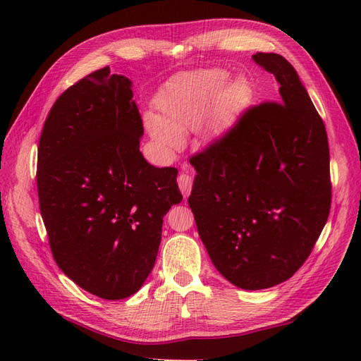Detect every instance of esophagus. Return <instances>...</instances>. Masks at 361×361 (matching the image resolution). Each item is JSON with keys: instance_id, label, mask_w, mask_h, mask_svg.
Returning <instances> with one entry per match:
<instances>
[{"instance_id": "obj_1", "label": "esophagus", "mask_w": 361, "mask_h": 361, "mask_svg": "<svg viewBox=\"0 0 361 361\" xmlns=\"http://www.w3.org/2000/svg\"><path fill=\"white\" fill-rule=\"evenodd\" d=\"M178 186L183 197H189L190 190H192V176H190L188 172H181L178 175Z\"/></svg>"}]
</instances>
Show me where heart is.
Instances as JSON below:
<instances>
[{
    "label": "heart",
    "instance_id": "1",
    "mask_svg": "<svg viewBox=\"0 0 361 361\" xmlns=\"http://www.w3.org/2000/svg\"><path fill=\"white\" fill-rule=\"evenodd\" d=\"M224 70H202L169 82L157 99L161 111L145 114V127L158 144L167 149H178L181 135L206 122L209 137H221L239 121L251 101V88L245 79L228 82Z\"/></svg>",
    "mask_w": 361,
    "mask_h": 361
}]
</instances>
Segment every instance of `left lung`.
Masks as SVG:
<instances>
[{"mask_svg":"<svg viewBox=\"0 0 361 361\" xmlns=\"http://www.w3.org/2000/svg\"><path fill=\"white\" fill-rule=\"evenodd\" d=\"M252 60L278 82L276 102L190 158L189 206L219 273L235 287L262 290L290 279L309 257L331 211L329 142L298 73L279 54Z\"/></svg>","mask_w":361,"mask_h":361,"instance_id":"1","label":"left lung"}]
</instances>
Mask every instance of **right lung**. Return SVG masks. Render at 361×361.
Masks as SVG:
<instances>
[{"mask_svg": "<svg viewBox=\"0 0 361 361\" xmlns=\"http://www.w3.org/2000/svg\"><path fill=\"white\" fill-rule=\"evenodd\" d=\"M132 80L91 73L52 105L37 161L40 212L60 270L102 299L136 293L155 265L163 219L183 195L175 167L144 159Z\"/></svg>", "mask_w": 361, "mask_h": 361, "instance_id": "obj_1", "label": "right lung"}]
</instances>
